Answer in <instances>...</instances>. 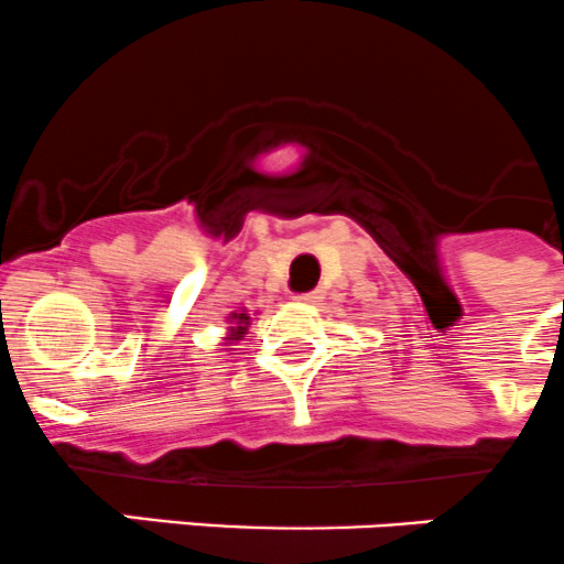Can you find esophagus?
<instances>
[{"label": "esophagus", "mask_w": 564, "mask_h": 564, "mask_svg": "<svg viewBox=\"0 0 564 564\" xmlns=\"http://www.w3.org/2000/svg\"><path fill=\"white\" fill-rule=\"evenodd\" d=\"M293 299L299 301V304H312V301L317 299V290H312V293H295Z\"/></svg>", "instance_id": "34e87169"}]
</instances>
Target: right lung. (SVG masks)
Here are the masks:
<instances>
[{
  "instance_id": "obj_1",
  "label": "right lung",
  "mask_w": 564,
  "mask_h": 564,
  "mask_svg": "<svg viewBox=\"0 0 564 564\" xmlns=\"http://www.w3.org/2000/svg\"><path fill=\"white\" fill-rule=\"evenodd\" d=\"M227 337H225V345H232L238 343V339H243V334H247V328L252 326V317H249V310H236L227 315Z\"/></svg>"
}]
</instances>
